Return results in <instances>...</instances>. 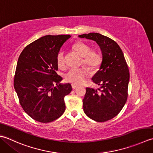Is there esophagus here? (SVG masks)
I'll use <instances>...</instances> for the list:
<instances>
[{
  "mask_svg": "<svg viewBox=\"0 0 153 153\" xmlns=\"http://www.w3.org/2000/svg\"><path fill=\"white\" fill-rule=\"evenodd\" d=\"M78 87V86L77 85H74V84H73L72 85V88L73 89H75V88H76Z\"/></svg>",
  "mask_w": 153,
  "mask_h": 153,
  "instance_id": "34e87169",
  "label": "esophagus"
}]
</instances>
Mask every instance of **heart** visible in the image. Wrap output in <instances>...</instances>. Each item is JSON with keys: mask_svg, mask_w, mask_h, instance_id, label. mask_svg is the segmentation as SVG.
Instances as JSON below:
<instances>
[{"mask_svg": "<svg viewBox=\"0 0 153 153\" xmlns=\"http://www.w3.org/2000/svg\"><path fill=\"white\" fill-rule=\"evenodd\" d=\"M73 48L82 57L81 63L88 67L90 70H96L100 66L102 61V55L96 50H92L90 46L82 42H76L73 44ZM57 66L63 68L65 67L64 51L60 49L57 53L56 57ZM88 74V71L86 67L71 68L65 74V79L67 82L73 84L82 83L85 77Z\"/></svg>", "mask_w": 153, "mask_h": 153, "instance_id": "heart-1", "label": "heart"}]
</instances>
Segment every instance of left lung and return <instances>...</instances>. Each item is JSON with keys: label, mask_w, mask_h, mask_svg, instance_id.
<instances>
[{"label": "left lung", "mask_w": 153, "mask_h": 153, "mask_svg": "<svg viewBox=\"0 0 153 153\" xmlns=\"http://www.w3.org/2000/svg\"><path fill=\"white\" fill-rule=\"evenodd\" d=\"M79 36L94 40L102 53L100 68L92 79L100 88H86L82 102L87 116L96 121L104 122L116 117L126 104L128 96L129 68L120 47L110 37L98 33Z\"/></svg>", "instance_id": "left-lung-1"}]
</instances>
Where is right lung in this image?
I'll return each mask as SVG.
<instances>
[{"label":"right lung","instance_id":"add662e5","mask_svg":"<svg viewBox=\"0 0 153 153\" xmlns=\"http://www.w3.org/2000/svg\"><path fill=\"white\" fill-rule=\"evenodd\" d=\"M70 37V35L42 37L27 45L18 58L14 89L24 111L39 122L53 121L65 110L64 97L72 87L69 83L60 84L63 79L57 73L56 57Z\"/></svg>","mask_w":153,"mask_h":153}]
</instances>
